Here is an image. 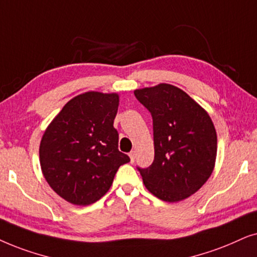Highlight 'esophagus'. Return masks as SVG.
<instances>
[{"label":"esophagus","mask_w":257,"mask_h":257,"mask_svg":"<svg viewBox=\"0 0 257 257\" xmlns=\"http://www.w3.org/2000/svg\"><path fill=\"white\" fill-rule=\"evenodd\" d=\"M135 156H136L135 150H132V152L129 153V157H131V161H132V162H134V161H135Z\"/></svg>","instance_id":"1"}]
</instances>
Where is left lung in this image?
I'll use <instances>...</instances> for the list:
<instances>
[{
  "mask_svg": "<svg viewBox=\"0 0 257 257\" xmlns=\"http://www.w3.org/2000/svg\"><path fill=\"white\" fill-rule=\"evenodd\" d=\"M135 97L153 117L155 156L138 170L147 189L160 200L177 202L200 189L213 173L217 138L209 115L172 84L138 89Z\"/></svg>",
  "mask_w": 257,
  "mask_h": 257,
  "instance_id": "left-lung-1",
  "label": "left lung"
}]
</instances>
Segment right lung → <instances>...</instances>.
<instances>
[{"instance_id":"1","label":"right lung","mask_w":257,"mask_h":257,"mask_svg":"<svg viewBox=\"0 0 257 257\" xmlns=\"http://www.w3.org/2000/svg\"><path fill=\"white\" fill-rule=\"evenodd\" d=\"M117 108V94L88 91L68 102L44 132L41 168L53 190L68 202H96L119 166L131 161L118 150Z\"/></svg>"}]
</instances>
